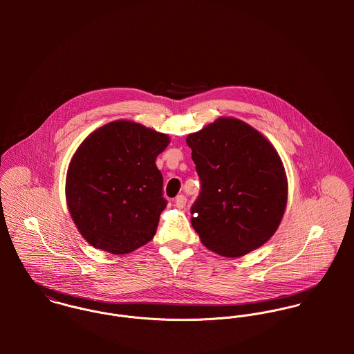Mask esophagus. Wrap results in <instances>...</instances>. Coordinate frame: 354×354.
I'll list each match as a JSON object with an SVG mask.
<instances>
[{
	"label": "esophagus",
	"mask_w": 354,
	"mask_h": 354,
	"mask_svg": "<svg viewBox=\"0 0 354 354\" xmlns=\"http://www.w3.org/2000/svg\"><path fill=\"white\" fill-rule=\"evenodd\" d=\"M174 204H176V207H178V208H184L185 204H187V198H185L184 195H178V196L176 198V201H174Z\"/></svg>",
	"instance_id": "obj_1"
}]
</instances>
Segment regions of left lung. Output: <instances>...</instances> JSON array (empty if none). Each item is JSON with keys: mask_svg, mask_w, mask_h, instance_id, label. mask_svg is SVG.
<instances>
[{"mask_svg": "<svg viewBox=\"0 0 354 354\" xmlns=\"http://www.w3.org/2000/svg\"><path fill=\"white\" fill-rule=\"evenodd\" d=\"M187 145L201 178L191 222L212 252L239 257L261 247L278 229L288 180L272 145L237 118H218Z\"/></svg>", "mask_w": 354, "mask_h": 354, "instance_id": "obj_1", "label": "left lung"}]
</instances>
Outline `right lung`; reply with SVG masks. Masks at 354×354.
Returning <instances> with one entry per match:
<instances>
[{"mask_svg": "<svg viewBox=\"0 0 354 354\" xmlns=\"http://www.w3.org/2000/svg\"><path fill=\"white\" fill-rule=\"evenodd\" d=\"M167 145V135L124 120L103 125L80 145L65 191L87 243L124 254L151 241L167 204L155 159Z\"/></svg>", "mask_w": 354, "mask_h": 354, "instance_id": "add662e5", "label": "right lung"}]
</instances>
